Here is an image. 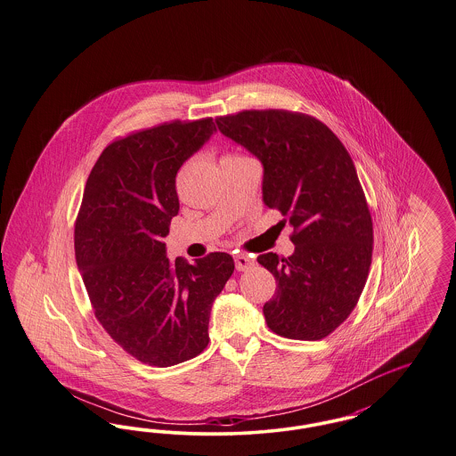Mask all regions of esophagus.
<instances>
[{
    "instance_id": "1",
    "label": "esophagus",
    "mask_w": 456,
    "mask_h": 456,
    "mask_svg": "<svg viewBox=\"0 0 456 456\" xmlns=\"http://www.w3.org/2000/svg\"><path fill=\"white\" fill-rule=\"evenodd\" d=\"M234 261H236V270L238 272H246V270H249L255 265V260L251 256H248V255H236Z\"/></svg>"
}]
</instances>
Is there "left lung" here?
Masks as SVG:
<instances>
[{"instance_id":"8db88e82","label":"left lung","mask_w":456,"mask_h":456,"mask_svg":"<svg viewBox=\"0 0 456 456\" xmlns=\"http://www.w3.org/2000/svg\"><path fill=\"white\" fill-rule=\"evenodd\" d=\"M216 123L260 159L263 201L294 227L289 258L258 256L277 281L263 305L266 325L285 338L322 340L354 311L372 256V220L347 149L303 112L251 109Z\"/></svg>"}]
</instances>
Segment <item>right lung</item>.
Returning a JSON list of instances; mask_svg holds the SVG:
<instances>
[{"label": "right lung", "instance_id": "obj_1", "mask_svg": "<svg viewBox=\"0 0 456 456\" xmlns=\"http://www.w3.org/2000/svg\"><path fill=\"white\" fill-rule=\"evenodd\" d=\"M212 118L171 121L112 142L88 175L75 256L97 322L134 359L169 368L208 346L212 304L234 272L227 253L169 261L175 174L212 136Z\"/></svg>", "mask_w": 456, "mask_h": 456}]
</instances>
